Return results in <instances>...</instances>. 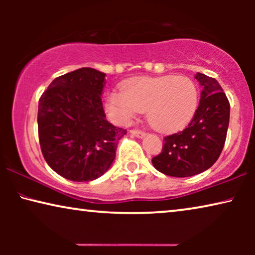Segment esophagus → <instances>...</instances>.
<instances>
[{
  "instance_id": "esophagus-1",
  "label": "esophagus",
  "mask_w": 255,
  "mask_h": 255,
  "mask_svg": "<svg viewBox=\"0 0 255 255\" xmlns=\"http://www.w3.org/2000/svg\"><path fill=\"white\" fill-rule=\"evenodd\" d=\"M130 133L132 135H135V137H138V138H142L145 135V132L142 130H138V128H133V130H131Z\"/></svg>"
}]
</instances>
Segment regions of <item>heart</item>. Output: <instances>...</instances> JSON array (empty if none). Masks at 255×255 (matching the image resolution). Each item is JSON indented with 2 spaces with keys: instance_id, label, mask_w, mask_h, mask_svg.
I'll return each mask as SVG.
<instances>
[{
  "instance_id": "heart-1",
  "label": "heart",
  "mask_w": 255,
  "mask_h": 255,
  "mask_svg": "<svg viewBox=\"0 0 255 255\" xmlns=\"http://www.w3.org/2000/svg\"><path fill=\"white\" fill-rule=\"evenodd\" d=\"M122 89L107 97L108 114L118 124H127L139 111H146L153 128L172 132L186 127L197 109V87L186 76L135 78Z\"/></svg>"
}]
</instances>
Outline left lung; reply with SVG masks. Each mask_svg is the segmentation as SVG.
<instances>
[{
    "instance_id": "1",
    "label": "left lung",
    "mask_w": 255,
    "mask_h": 255,
    "mask_svg": "<svg viewBox=\"0 0 255 255\" xmlns=\"http://www.w3.org/2000/svg\"><path fill=\"white\" fill-rule=\"evenodd\" d=\"M201 100L190 123L163 138L162 151L153 156L159 172L175 177L196 175L210 168L224 148L230 122V102L218 81L197 73Z\"/></svg>"
}]
</instances>
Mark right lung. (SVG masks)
Returning <instances> with one entry per match:
<instances>
[{
  "label": "right lung",
  "mask_w": 255,
  "mask_h": 255,
  "mask_svg": "<svg viewBox=\"0 0 255 255\" xmlns=\"http://www.w3.org/2000/svg\"><path fill=\"white\" fill-rule=\"evenodd\" d=\"M106 74L83 67L55 78L38 104V137L48 166L74 182L109 169L127 130L107 121L101 94Z\"/></svg>",
  "instance_id": "1"
}]
</instances>
